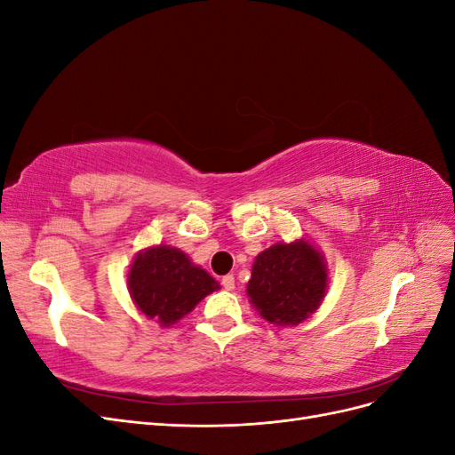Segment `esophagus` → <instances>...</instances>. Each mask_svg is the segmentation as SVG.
<instances>
[{"instance_id": "34e87169", "label": "esophagus", "mask_w": 455, "mask_h": 455, "mask_svg": "<svg viewBox=\"0 0 455 455\" xmlns=\"http://www.w3.org/2000/svg\"><path fill=\"white\" fill-rule=\"evenodd\" d=\"M222 286L226 288V291H233V288H235V277H233V275H226V277L222 279Z\"/></svg>"}]
</instances>
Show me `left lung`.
<instances>
[{
  "mask_svg": "<svg viewBox=\"0 0 455 455\" xmlns=\"http://www.w3.org/2000/svg\"><path fill=\"white\" fill-rule=\"evenodd\" d=\"M326 288V258L301 237L275 243L256 256L246 296L261 319L275 326H296L321 307Z\"/></svg>",
  "mask_w": 455,
  "mask_h": 455,
  "instance_id": "left-lung-1",
  "label": "left lung"
}]
</instances>
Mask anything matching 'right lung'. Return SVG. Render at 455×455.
Segmentation results:
<instances>
[{
    "mask_svg": "<svg viewBox=\"0 0 455 455\" xmlns=\"http://www.w3.org/2000/svg\"><path fill=\"white\" fill-rule=\"evenodd\" d=\"M129 294L149 321L167 328L196 309L220 284L189 256L169 244L136 252L129 275Z\"/></svg>",
    "mask_w": 455,
    "mask_h": 455,
    "instance_id": "obj_1",
    "label": "right lung"
}]
</instances>
